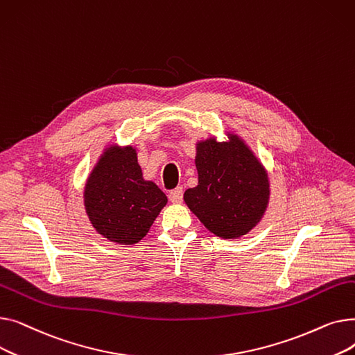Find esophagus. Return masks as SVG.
<instances>
[{
  "label": "esophagus",
  "instance_id": "esophagus-1",
  "mask_svg": "<svg viewBox=\"0 0 355 355\" xmlns=\"http://www.w3.org/2000/svg\"><path fill=\"white\" fill-rule=\"evenodd\" d=\"M182 196H184L182 187H177V189H174V190L170 191V194H168V198H170L171 202L178 204V202L182 201Z\"/></svg>",
  "mask_w": 355,
  "mask_h": 355
}]
</instances>
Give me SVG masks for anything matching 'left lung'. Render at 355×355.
Masks as SVG:
<instances>
[{"instance_id": "1", "label": "left lung", "mask_w": 355, "mask_h": 355, "mask_svg": "<svg viewBox=\"0 0 355 355\" xmlns=\"http://www.w3.org/2000/svg\"><path fill=\"white\" fill-rule=\"evenodd\" d=\"M198 185L184 193L190 210L223 239L246 234L266 210L269 184L262 165L237 137L197 146Z\"/></svg>"}]
</instances>
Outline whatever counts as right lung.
Here are the masks:
<instances>
[{
    "label": "right lung",
    "mask_w": 355,
    "mask_h": 355,
    "mask_svg": "<svg viewBox=\"0 0 355 355\" xmlns=\"http://www.w3.org/2000/svg\"><path fill=\"white\" fill-rule=\"evenodd\" d=\"M165 204L157 184L142 178L132 148H109L86 184L85 206L93 227L116 243H138Z\"/></svg>",
    "instance_id": "add662e5"
}]
</instances>
